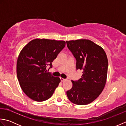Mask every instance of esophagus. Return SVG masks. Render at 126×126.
Masks as SVG:
<instances>
[{
    "instance_id": "esophagus-1",
    "label": "esophagus",
    "mask_w": 126,
    "mask_h": 126,
    "mask_svg": "<svg viewBox=\"0 0 126 126\" xmlns=\"http://www.w3.org/2000/svg\"><path fill=\"white\" fill-rule=\"evenodd\" d=\"M60 79H61V81L62 82H64L65 81V79H63V78H60Z\"/></svg>"
}]
</instances>
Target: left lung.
Here are the masks:
<instances>
[{
  "label": "left lung",
  "mask_w": 126,
  "mask_h": 126,
  "mask_svg": "<svg viewBox=\"0 0 126 126\" xmlns=\"http://www.w3.org/2000/svg\"><path fill=\"white\" fill-rule=\"evenodd\" d=\"M66 42L76 60V69L83 71L81 79L71 81L73 87L66 92V95L72 103L86 105L97 98L105 87L107 57L102 47L90 40H72Z\"/></svg>",
  "instance_id": "left-lung-1"
}]
</instances>
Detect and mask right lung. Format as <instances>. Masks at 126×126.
I'll return each instance as SVG.
<instances>
[{"label": "right lung", "instance_id": "right-lung-1", "mask_svg": "<svg viewBox=\"0 0 126 126\" xmlns=\"http://www.w3.org/2000/svg\"><path fill=\"white\" fill-rule=\"evenodd\" d=\"M65 46L64 41L37 38L23 48L17 62V75L25 94L37 102L47 100L61 82L59 77L46 73L52 62Z\"/></svg>", "mask_w": 126, "mask_h": 126}]
</instances>
